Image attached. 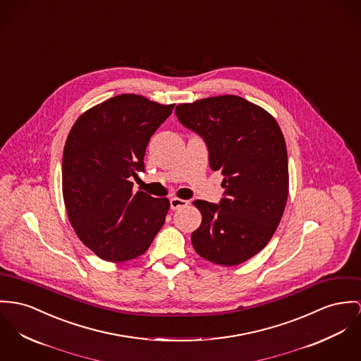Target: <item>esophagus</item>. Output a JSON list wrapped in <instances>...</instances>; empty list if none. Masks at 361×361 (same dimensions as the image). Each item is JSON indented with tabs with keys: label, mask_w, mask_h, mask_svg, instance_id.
I'll return each mask as SVG.
<instances>
[{
	"label": "esophagus",
	"mask_w": 361,
	"mask_h": 361,
	"mask_svg": "<svg viewBox=\"0 0 361 361\" xmlns=\"http://www.w3.org/2000/svg\"><path fill=\"white\" fill-rule=\"evenodd\" d=\"M187 204H188V202L184 200V199H180V197H171L170 199L171 210H177V209H181V207H185Z\"/></svg>",
	"instance_id": "1"
}]
</instances>
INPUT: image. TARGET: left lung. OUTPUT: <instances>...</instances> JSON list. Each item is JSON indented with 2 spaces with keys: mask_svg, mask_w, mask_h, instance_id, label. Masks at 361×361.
Segmentation results:
<instances>
[{
  "mask_svg": "<svg viewBox=\"0 0 361 361\" xmlns=\"http://www.w3.org/2000/svg\"><path fill=\"white\" fill-rule=\"evenodd\" d=\"M174 112L206 141L210 167L224 177L225 197L219 206L194 200L202 222L191 235L192 246L210 262L239 265L268 245L284 213V136L269 112L235 94L184 103Z\"/></svg>",
  "mask_w": 361,
  "mask_h": 361,
  "instance_id": "1",
  "label": "left lung"
}]
</instances>
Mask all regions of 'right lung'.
Here are the masks:
<instances>
[{"label":"right lung","instance_id":"1","mask_svg":"<svg viewBox=\"0 0 361 361\" xmlns=\"http://www.w3.org/2000/svg\"><path fill=\"white\" fill-rule=\"evenodd\" d=\"M135 93L111 97L80 115L63 151L61 187L68 220L97 257L123 262L144 254L165 224L170 202L133 192L149 137L171 114Z\"/></svg>","mask_w":361,"mask_h":361}]
</instances>
